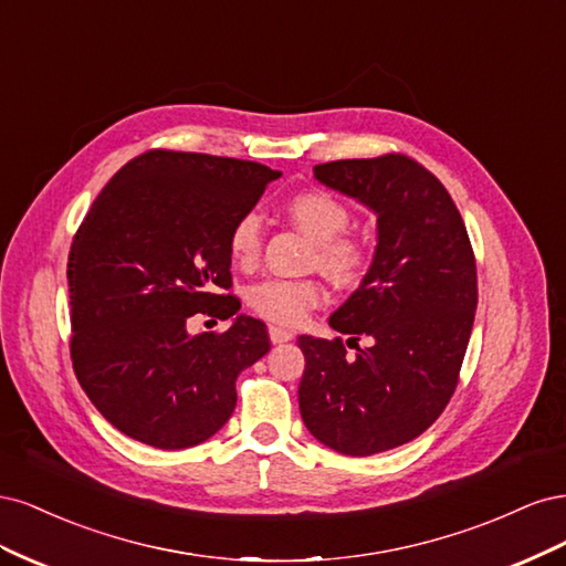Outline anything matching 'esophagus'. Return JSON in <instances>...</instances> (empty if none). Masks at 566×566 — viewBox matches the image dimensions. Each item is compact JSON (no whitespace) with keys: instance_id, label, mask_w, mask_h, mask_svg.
<instances>
[{"instance_id":"1","label":"esophagus","mask_w":566,"mask_h":566,"mask_svg":"<svg viewBox=\"0 0 566 566\" xmlns=\"http://www.w3.org/2000/svg\"><path fill=\"white\" fill-rule=\"evenodd\" d=\"M293 337H295L293 331L276 328V325H271V328H269V339L273 342V345H281V342H290Z\"/></svg>"}]
</instances>
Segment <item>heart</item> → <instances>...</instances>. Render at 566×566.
Here are the masks:
<instances>
[{
  "label": "heart",
  "instance_id": "1",
  "mask_svg": "<svg viewBox=\"0 0 566 566\" xmlns=\"http://www.w3.org/2000/svg\"><path fill=\"white\" fill-rule=\"evenodd\" d=\"M285 210L295 224L316 241L314 264L339 283H352L366 266V250L358 238L349 235L352 210L337 196L323 188H306L290 196ZM262 214L245 210L238 214L227 235L231 260L241 266L256 262L262 252ZM328 297L325 283L310 279H264L248 287V304L254 314L279 325H300L310 312Z\"/></svg>",
  "mask_w": 566,
  "mask_h": 566
}]
</instances>
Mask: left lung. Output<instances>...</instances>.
Returning <instances> with one entry per match:
<instances>
[{
    "label": "left lung",
    "instance_id": "1",
    "mask_svg": "<svg viewBox=\"0 0 566 566\" xmlns=\"http://www.w3.org/2000/svg\"><path fill=\"white\" fill-rule=\"evenodd\" d=\"M314 175L378 214V248L364 283L331 316L347 345L297 339L300 413L325 447L382 453L420 437L453 397L476 310L474 252L447 188L403 153L323 163Z\"/></svg>",
    "mask_w": 566,
    "mask_h": 566
}]
</instances>
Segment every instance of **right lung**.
I'll return each instance as SVG.
<instances>
[{
    "label": "right lung",
    "mask_w": 566,
    "mask_h": 566,
    "mask_svg": "<svg viewBox=\"0 0 566 566\" xmlns=\"http://www.w3.org/2000/svg\"><path fill=\"white\" fill-rule=\"evenodd\" d=\"M279 177L260 163L153 148L94 200L67 254L71 358L123 434L177 451L231 418L238 373L271 347L266 325L237 316L227 332L188 336L185 321L241 310L229 295V227Z\"/></svg>",
    "instance_id": "right-lung-1"
}]
</instances>
